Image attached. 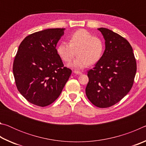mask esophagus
<instances>
[{
    "label": "esophagus",
    "mask_w": 146,
    "mask_h": 146,
    "mask_svg": "<svg viewBox=\"0 0 146 146\" xmlns=\"http://www.w3.org/2000/svg\"><path fill=\"white\" fill-rule=\"evenodd\" d=\"M73 73L76 74V75H81V74H82V72H81V71H76V70L73 71Z\"/></svg>",
    "instance_id": "34e87169"
}]
</instances>
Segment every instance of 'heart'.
<instances>
[{
  "mask_svg": "<svg viewBox=\"0 0 146 146\" xmlns=\"http://www.w3.org/2000/svg\"><path fill=\"white\" fill-rule=\"evenodd\" d=\"M104 42L98 36H93L84 29L76 30L71 35L69 43L61 42L56 47V51L64 62H70L74 56H77L70 64V67L83 69L90 64L100 60L104 51Z\"/></svg>",
  "mask_w": 146,
  "mask_h": 146,
  "instance_id": "b5f03b06",
  "label": "heart"
}]
</instances>
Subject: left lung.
Returning a JSON list of instances; mask_svg holds the SVG:
<instances>
[{"label": "left lung", "mask_w": 146, "mask_h": 146, "mask_svg": "<svg viewBox=\"0 0 146 146\" xmlns=\"http://www.w3.org/2000/svg\"><path fill=\"white\" fill-rule=\"evenodd\" d=\"M105 39L102 58L88 71L86 94L97 107H111L131 89L137 71L133 48L126 39L110 29L98 28Z\"/></svg>", "instance_id": "obj_1"}]
</instances>
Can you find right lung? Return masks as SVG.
Returning <instances> with one entry per match:
<instances>
[{
  "mask_svg": "<svg viewBox=\"0 0 146 146\" xmlns=\"http://www.w3.org/2000/svg\"><path fill=\"white\" fill-rule=\"evenodd\" d=\"M64 28L35 32L22 41L13 66L17 88L33 104L40 107L52 104L62 91L71 74L64 67L56 46Z\"/></svg>",
  "mask_w": 146,
  "mask_h": 146,
  "instance_id": "add662e5",
  "label": "right lung"
}]
</instances>
